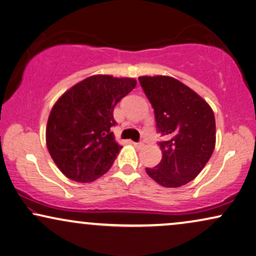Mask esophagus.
Masks as SVG:
<instances>
[{"label":"esophagus","instance_id":"obj_1","mask_svg":"<svg viewBox=\"0 0 256 256\" xmlns=\"http://www.w3.org/2000/svg\"><path fill=\"white\" fill-rule=\"evenodd\" d=\"M132 145L137 148H142V146H144V142H132Z\"/></svg>","mask_w":256,"mask_h":256}]
</instances>
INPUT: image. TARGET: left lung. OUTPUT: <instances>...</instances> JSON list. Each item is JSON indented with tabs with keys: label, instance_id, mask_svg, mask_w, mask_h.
<instances>
[{
	"label": "left lung",
	"instance_id": "obj_1",
	"mask_svg": "<svg viewBox=\"0 0 256 256\" xmlns=\"http://www.w3.org/2000/svg\"><path fill=\"white\" fill-rule=\"evenodd\" d=\"M154 108L162 158L146 173L164 187H180L202 172L216 148L212 108L187 85L168 76L139 77Z\"/></svg>",
	"mask_w": 256,
	"mask_h": 256
}]
</instances>
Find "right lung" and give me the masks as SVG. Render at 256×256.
Returning <instances> with one entry per match:
<instances>
[{
  "label": "right lung",
  "mask_w": 256,
  "mask_h": 256,
  "mask_svg": "<svg viewBox=\"0 0 256 256\" xmlns=\"http://www.w3.org/2000/svg\"><path fill=\"white\" fill-rule=\"evenodd\" d=\"M136 84L134 78L94 74L60 97L48 119L46 138L51 158L64 176L91 182L110 170L122 148L111 132L114 108Z\"/></svg>",
  "instance_id": "obj_1"
}]
</instances>
